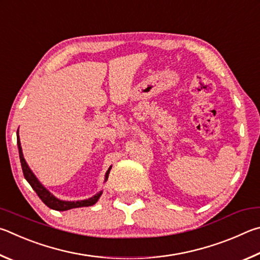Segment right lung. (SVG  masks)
I'll return each instance as SVG.
<instances>
[{"instance_id":"1","label":"right lung","mask_w":260,"mask_h":260,"mask_svg":"<svg viewBox=\"0 0 260 260\" xmlns=\"http://www.w3.org/2000/svg\"><path fill=\"white\" fill-rule=\"evenodd\" d=\"M17 145H18V151H19L21 169H22V172H24L25 179L28 181V184L31 186V188L35 190L36 194L39 195V198L42 200V202L45 204V206H48L50 209H53V210H57V211H66L74 208L90 207V206H93L94 203H97L99 198L102 197L103 190H100V192H98L97 194H94L93 197H91L86 200H79V201H62V200L56 198L52 193H50L49 190L40 183V180L36 178L34 172L30 170V168L28 167V165H27V162L24 157V154H22V149H21V144L19 139V129L17 131ZM111 169H112V166L108 168L106 174H105L104 183L105 181H107Z\"/></svg>"}]
</instances>
